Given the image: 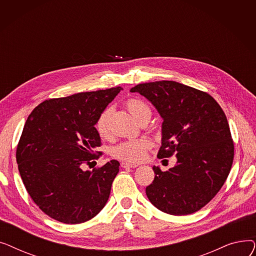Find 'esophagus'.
Here are the masks:
<instances>
[{
  "label": "esophagus",
  "mask_w": 256,
  "mask_h": 256,
  "mask_svg": "<svg viewBox=\"0 0 256 256\" xmlns=\"http://www.w3.org/2000/svg\"><path fill=\"white\" fill-rule=\"evenodd\" d=\"M121 167L124 168V169H128V168H136L138 165L137 164H130V163H126V162H122L120 164Z\"/></svg>",
  "instance_id": "1"
}]
</instances>
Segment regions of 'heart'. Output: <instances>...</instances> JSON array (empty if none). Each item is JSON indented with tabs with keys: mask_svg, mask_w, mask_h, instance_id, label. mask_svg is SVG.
<instances>
[{
	"mask_svg": "<svg viewBox=\"0 0 256 256\" xmlns=\"http://www.w3.org/2000/svg\"><path fill=\"white\" fill-rule=\"evenodd\" d=\"M126 108L128 112L132 114V116L138 121L145 115L152 114L150 106L140 100H128L126 104ZM110 116L111 110L106 109L98 117V120L96 122V130L100 137H106L109 135ZM150 141L146 138L126 140L114 146L112 150V154L114 156L120 160L136 163L140 162V160H142L145 158L146 150L150 148Z\"/></svg>",
	"mask_w": 256,
	"mask_h": 256,
	"instance_id": "b5f03b06",
	"label": "heart"
}]
</instances>
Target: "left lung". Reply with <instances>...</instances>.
I'll return each instance as SVG.
<instances>
[{
	"label": "left lung",
	"mask_w": 256,
	"mask_h": 256,
	"mask_svg": "<svg viewBox=\"0 0 256 256\" xmlns=\"http://www.w3.org/2000/svg\"><path fill=\"white\" fill-rule=\"evenodd\" d=\"M148 100L163 119L158 158L176 156L154 180L146 195L160 210L182 216L199 210L216 196L230 172L234 142L227 118L206 92L174 80L139 84L130 89Z\"/></svg>",
	"instance_id": "obj_1"
}]
</instances>
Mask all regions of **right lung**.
<instances>
[{"instance_id": "add662e5", "label": "right lung", "mask_w": 256, "mask_h": 256, "mask_svg": "<svg viewBox=\"0 0 256 256\" xmlns=\"http://www.w3.org/2000/svg\"><path fill=\"white\" fill-rule=\"evenodd\" d=\"M121 89L48 100L26 119L16 150L18 171L34 202L50 218L83 223L106 206L119 162L84 168L96 158L94 150L100 146L98 117Z\"/></svg>"}]
</instances>
